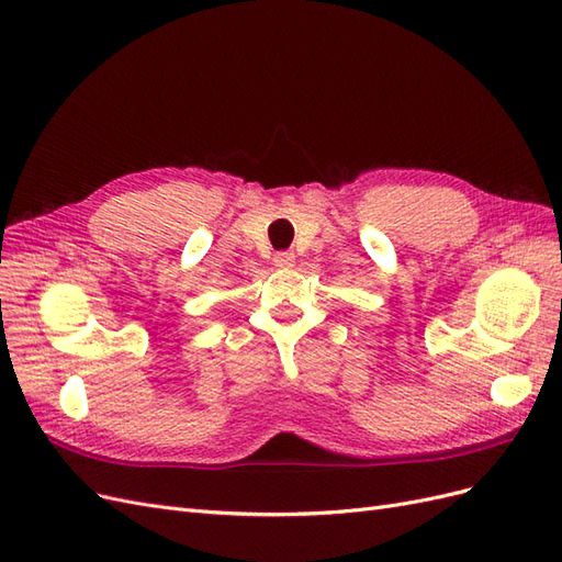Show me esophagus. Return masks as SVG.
Returning a JSON list of instances; mask_svg holds the SVG:
<instances>
[{
	"instance_id": "esophagus-1",
	"label": "esophagus",
	"mask_w": 562,
	"mask_h": 562,
	"mask_svg": "<svg viewBox=\"0 0 562 562\" xmlns=\"http://www.w3.org/2000/svg\"><path fill=\"white\" fill-rule=\"evenodd\" d=\"M274 267L281 269V271H288L295 267V255L291 250H283V252H277L274 255Z\"/></svg>"
}]
</instances>
